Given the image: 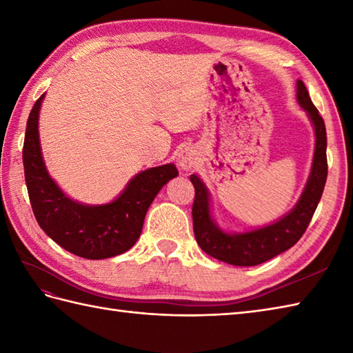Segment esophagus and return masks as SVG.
I'll use <instances>...</instances> for the list:
<instances>
[{
    "label": "esophagus",
    "mask_w": 353,
    "mask_h": 353,
    "mask_svg": "<svg viewBox=\"0 0 353 353\" xmlns=\"http://www.w3.org/2000/svg\"><path fill=\"white\" fill-rule=\"evenodd\" d=\"M177 162L179 167H181L183 171H191L196 168L197 165V153L192 147H185L181 150V153L177 154Z\"/></svg>",
    "instance_id": "1"
}]
</instances>
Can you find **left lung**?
Returning a JSON list of instances; mask_svg holds the SVG:
<instances>
[{"label":"left lung","mask_w":353,"mask_h":353,"mask_svg":"<svg viewBox=\"0 0 353 353\" xmlns=\"http://www.w3.org/2000/svg\"><path fill=\"white\" fill-rule=\"evenodd\" d=\"M297 101L308 114L316 132V150L311 167V174L297 205L276 223L258 228L244 234H228L216 226L211 216L209 191L200 177L191 174V182L196 188L192 205L194 235L200 249L209 256L228 262L230 265L252 267L272 259L294 245L305 234L306 228L316 212L327 177L326 159V127L317 108L311 101L302 80H297Z\"/></svg>","instance_id":"left-lung-1"}]
</instances>
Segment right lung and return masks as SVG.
<instances>
[{
    "instance_id": "obj_1",
    "label": "right lung",
    "mask_w": 353,
    "mask_h": 353,
    "mask_svg": "<svg viewBox=\"0 0 353 353\" xmlns=\"http://www.w3.org/2000/svg\"><path fill=\"white\" fill-rule=\"evenodd\" d=\"M42 100L43 95L30 112L22 148L27 191L36 221L52 241L80 258L106 259L132 249L157 192L179 176L176 165L141 171L108 205L89 206L74 201L45 168L37 130Z\"/></svg>"
}]
</instances>
